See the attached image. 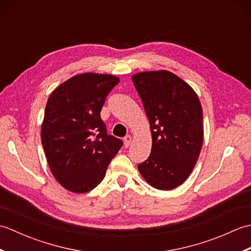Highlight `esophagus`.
Masks as SVG:
<instances>
[{
  "label": "esophagus",
  "mask_w": 251,
  "mask_h": 251,
  "mask_svg": "<svg viewBox=\"0 0 251 251\" xmlns=\"http://www.w3.org/2000/svg\"><path fill=\"white\" fill-rule=\"evenodd\" d=\"M131 136L130 135H127L125 138H124V146H125V148H128L129 146H130V143H131Z\"/></svg>",
  "instance_id": "34e87169"
}]
</instances>
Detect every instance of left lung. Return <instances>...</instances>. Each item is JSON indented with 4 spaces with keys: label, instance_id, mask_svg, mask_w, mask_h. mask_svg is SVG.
<instances>
[{
    "label": "left lung",
    "instance_id": "8db88e82",
    "mask_svg": "<svg viewBox=\"0 0 251 251\" xmlns=\"http://www.w3.org/2000/svg\"><path fill=\"white\" fill-rule=\"evenodd\" d=\"M150 122L152 150L138 164L142 177L158 190H173L188 179L202 145V110L189 84L168 71L132 76Z\"/></svg>",
    "mask_w": 251,
    "mask_h": 251
}]
</instances>
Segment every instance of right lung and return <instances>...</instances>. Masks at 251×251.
<instances>
[{
    "label": "right lung",
    "mask_w": 251,
    "mask_h": 251,
    "mask_svg": "<svg viewBox=\"0 0 251 251\" xmlns=\"http://www.w3.org/2000/svg\"><path fill=\"white\" fill-rule=\"evenodd\" d=\"M119 82L109 74H79L57 87L47 101L42 145L54 177L74 193L95 189L123 146L108 135L100 116L106 96Z\"/></svg>",
    "instance_id": "right-lung-1"
}]
</instances>
